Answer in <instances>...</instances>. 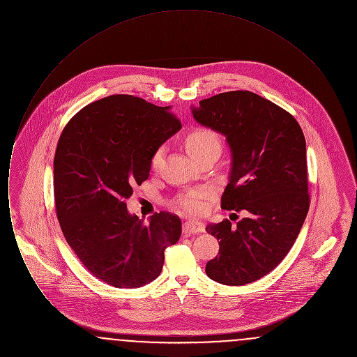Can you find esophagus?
I'll return each mask as SVG.
<instances>
[{
	"label": "esophagus",
	"mask_w": 357,
	"mask_h": 357,
	"mask_svg": "<svg viewBox=\"0 0 357 357\" xmlns=\"http://www.w3.org/2000/svg\"><path fill=\"white\" fill-rule=\"evenodd\" d=\"M204 225L202 222L188 220L183 223V233L185 234H194V233H204Z\"/></svg>",
	"instance_id": "34e87169"
}]
</instances>
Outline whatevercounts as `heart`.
Masks as SVG:
<instances>
[{
    "label": "heart",
    "mask_w": 357,
    "mask_h": 357,
    "mask_svg": "<svg viewBox=\"0 0 357 357\" xmlns=\"http://www.w3.org/2000/svg\"><path fill=\"white\" fill-rule=\"evenodd\" d=\"M185 144H186L187 151L191 156L194 153L204 150L206 147L221 146L218 135L214 131L207 130V128H201V130L191 132L190 135L187 136ZM160 158H162V150H158L156 153H153V159H151L153 166H156L160 162ZM204 195H206L204 190L190 191L176 199V206L187 214H201L204 211L202 199H204Z\"/></svg>",
    "instance_id": "1"
}]
</instances>
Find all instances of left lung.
Instances as JSON below:
<instances>
[{"label": "left lung", "instance_id": "8db88e82", "mask_svg": "<svg viewBox=\"0 0 357 357\" xmlns=\"http://www.w3.org/2000/svg\"><path fill=\"white\" fill-rule=\"evenodd\" d=\"M192 118L226 137L231 153L222 208L243 211L208 223L220 239V253L206 274L223 285L239 287L272 272L285 258L309 210L306 143L296 119L259 95L230 91L191 105Z\"/></svg>", "mask_w": 357, "mask_h": 357}]
</instances>
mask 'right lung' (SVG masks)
I'll return each instance as SVG.
<instances>
[{
  "label": "right lung",
  "mask_w": 357,
  "mask_h": 357,
  "mask_svg": "<svg viewBox=\"0 0 357 357\" xmlns=\"http://www.w3.org/2000/svg\"><path fill=\"white\" fill-rule=\"evenodd\" d=\"M181 128L170 105L111 95L88 104L61 132L53 160L57 220L75 255L108 285H147L181 238L176 215L160 211L146 225L126 204L149 178L153 153Z\"/></svg>",
  "instance_id": "right-lung-1"
}]
</instances>
